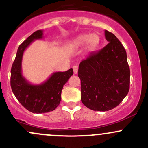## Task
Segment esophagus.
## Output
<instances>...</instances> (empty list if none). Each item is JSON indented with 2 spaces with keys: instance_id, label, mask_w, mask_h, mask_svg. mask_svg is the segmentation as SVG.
Wrapping results in <instances>:
<instances>
[{
  "instance_id": "esophagus-1",
  "label": "esophagus",
  "mask_w": 148,
  "mask_h": 148,
  "mask_svg": "<svg viewBox=\"0 0 148 148\" xmlns=\"http://www.w3.org/2000/svg\"><path fill=\"white\" fill-rule=\"evenodd\" d=\"M78 69H79V67H78L77 65L73 66V70H74V74H77Z\"/></svg>"
}]
</instances>
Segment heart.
Instances as JSON below:
<instances>
[{"label": "heart", "instance_id": "b5f03b06", "mask_svg": "<svg viewBox=\"0 0 148 148\" xmlns=\"http://www.w3.org/2000/svg\"><path fill=\"white\" fill-rule=\"evenodd\" d=\"M100 42L99 37L96 34L92 35H81L77 37L72 42L73 47H80L87 44V49L90 51H93L99 45Z\"/></svg>", "mask_w": 148, "mask_h": 148}]
</instances>
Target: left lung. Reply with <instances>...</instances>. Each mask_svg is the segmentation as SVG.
<instances>
[{
  "mask_svg": "<svg viewBox=\"0 0 148 148\" xmlns=\"http://www.w3.org/2000/svg\"><path fill=\"white\" fill-rule=\"evenodd\" d=\"M108 42L80 62L81 101L93 111H106L118 106L128 94L130 69L125 48L114 34L105 30Z\"/></svg>",
  "mask_w": 148,
  "mask_h": 148,
  "instance_id": "8db88e82",
  "label": "left lung"
}]
</instances>
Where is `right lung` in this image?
<instances>
[{
  "instance_id": "1",
  "label": "right lung",
  "mask_w": 148,
  "mask_h": 148,
  "mask_svg": "<svg viewBox=\"0 0 148 148\" xmlns=\"http://www.w3.org/2000/svg\"><path fill=\"white\" fill-rule=\"evenodd\" d=\"M42 38L43 30H37L19 45L11 69L12 90L22 106L33 113L55 110L60 104L63 86L73 75L72 68L66 72H54L47 81L39 85L31 84L23 77L21 72L23 52L34 40Z\"/></svg>"
}]
</instances>
